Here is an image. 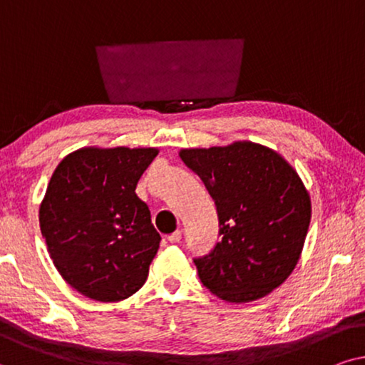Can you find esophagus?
I'll return each instance as SVG.
<instances>
[{
	"label": "esophagus",
	"instance_id": "34e87169",
	"mask_svg": "<svg viewBox=\"0 0 365 365\" xmlns=\"http://www.w3.org/2000/svg\"><path fill=\"white\" fill-rule=\"evenodd\" d=\"M180 240H182V232L180 230H175L173 233H170L168 235V242H172V244H178Z\"/></svg>",
	"mask_w": 365,
	"mask_h": 365
}]
</instances>
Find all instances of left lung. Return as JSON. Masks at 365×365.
Wrapping results in <instances>:
<instances>
[{
    "instance_id": "left-lung-1",
    "label": "left lung",
    "mask_w": 365,
    "mask_h": 365,
    "mask_svg": "<svg viewBox=\"0 0 365 365\" xmlns=\"http://www.w3.org/2000/svg\"><path fill=\"white\" fill-rule=\"evenodd\" d=\"M180 158L215 200L222 240L193 259L202 284L225 302H252L284 284L310 223V197L274 150L252 142L185 148Z\"/></svg>"
}]
</instances>
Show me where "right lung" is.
<instances>
[{
    "label": "right lung",
    "mask_w": 365,
    "mask_h": 365,
    "mask_svg": "<svg viewBox=\"0 0 365 365\" xmlns=\"http://www.w3.org/2000/svg\"><path fill=\"white\" fill-rule=\"evenodd\" d=\"M157 155L86 147L53 172L40 205L41 235L56 270L85 297L118 302L147 280L162 237L135 188Z\"/></svg>",
    "instance_id": "1"
}]
</instances>
